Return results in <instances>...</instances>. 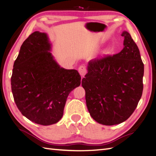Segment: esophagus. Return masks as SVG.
Masks as SVG:
<instances>
[{
  "mask_svg": "<svg viewBox=\"0 0 156 156\" xmlns=\"http://www.w3.org/2000/svg\"><path fill=\"white\" fill-rule=\"evenodd\" d=\"M78 72L82 78H84L87 73V70L84 66H80L78 68Z\"/></svg>",
  "mask_w": 156,
  "mask_h": 156,
  "instance_id": "esophagus-1",
  "label": "esophagus"
}]
</instances>
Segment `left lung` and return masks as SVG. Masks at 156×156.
Returning a JSON list of instances; mask_svg holds the SVG:
<instances>
[{
	"label": "left lung",
	"mask_w": 156,
	"mask_h": 156,
	"mask_svg": "<svg viewBox=\"0 0 156 156\" xmlns=\"http://www.w3.org/2000/svg\"><path fill=\"white\" fill-rule=\"evenodd\" d=\"M121 52L90 60L82 80L92 118L112 126L126 121L138 104L143 92L144 66L138 47L128 32Z\"/></svg>",
	"instance_id": "1"
}]
</instances>
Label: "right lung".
Returning a JSON list of instances; mask_svg holds the SVG:
<instances>
[{
    "mask_svg": "<svg viewBox=\"0 0 156 156\" xmlns=\"http://www.w3.org/2000/svg\"><path fill=\"white\" fill-rule=\"evenodd\" d=\"M50 49L46 33H32L20 47L11 76L17 108L30 121L43 126L60 120L68 95L81 83L78 72L61 68Z\"/></svg>",
    "mask_w": 156,
    "mask_h": 156,
    "instance_id": "right-lung-1",
    "label": "right lung"
}]
</instances>
